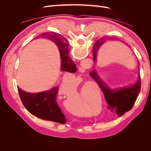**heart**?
<instances>
[{
  "label": "heart",
  "instance_id": "obj_1",
  "mask_svg": "<svg viewBox=\"0 0 151 151\" xmlns=\"http://www.w3.org/2000/svg\"><path fill=\"white\" fill-rule=\"evenodd\" d=\"M82 82H83V81H82L81 79H76L74 82V85L76 87H78L82 84ZM60 93L62 95H63V96H69V95L74 94V90L72 88L70 84L68 83L67 81L65 80V81H63L61 84ZM80 99H81V103H83L84 100L86 99L85 94L84 93H81Z\"/></svg>",
  "mask_w": 151,
  "mask_h": 151
}]
</instances>
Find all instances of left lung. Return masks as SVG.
Returning <instances> with one entry per match:
<instances>
[{"mask_svg": "<svg viewBox=\"0 0 151 151\" xmlns=\"http://www.w3.org/2000/svg\"><path fill=\"white\" fill-rule=\"evenodd\" d=\"M113 40L112 37L104 36L95 42L93 50L94 62H96L97 60L98 52L102 45L109 41ZM89 75L101 89L104 98L108 103L107 108L111 112H115L117 114L118 116L120 117L132 108L140 91L141 79L140 73L138 74L137 81L134 84L117 89L109 88L100 77L95 68L89 73Z\"/></svg>", "mask_w": 151, "mask_h": 151, "instance_id": "1", "label": "left lung"}]
</instances>
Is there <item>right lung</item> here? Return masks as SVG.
I'll return each mask as SVG.
<instances>
[{
	"mask_svg": "<svg viewBox=\"0 0 151 151\" xmlns=\"http://www.w3.org/2000/svg\"><path fill=\"white\" fill-rule=\"evenodd\" d=\"M40 37L53 42L58 48L61 58V70L74 73L77 71L76 64L68 55V47L67 40L60 34L55 32H47ZM21 101L24 107L32 115L41 119L57 123H66L65 117L57 103L58 87L42 92L32 93L22 91L17 87Z\"/></svg>",
	"mask_w": 151,
	"mask_h": 151,
	"instance_id": "obj_1",
	"label": "right lung"
}]
</instances>
